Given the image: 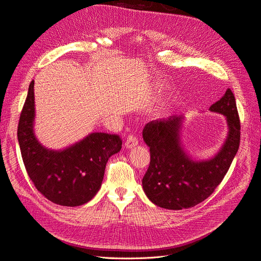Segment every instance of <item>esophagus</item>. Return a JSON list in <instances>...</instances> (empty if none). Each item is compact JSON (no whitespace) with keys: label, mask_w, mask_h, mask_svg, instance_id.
Listing matches in <instances>:
<instances>
[{"label":"esophagus","mask_w":261,"mask_h":261,"mask_svg":"<svg viewBox=\"0 0 261 261\" xmlns=\"http://www.w3.org/2000/svg\"><path fill=\"white\" fill-rule=\"evenodd\" d=\"M138 143H139L138 138L134 136V134H130V136H128L127 140H125L124 145H125V147H127V148H132L134 146H137Z\"/></svg>","instance_id":"obj_1"}]
</instances>
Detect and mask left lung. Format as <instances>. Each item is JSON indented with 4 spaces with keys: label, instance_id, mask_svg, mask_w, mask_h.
<instances>
[{
    "label": "left lung",
    "instance_id": "left-lung-1",
    "mask_svg": "<svg viewBox=\"0 0 261 261\" xmlns=\"http://www.w3.org/2000/svg\"><path fill=\"white\" fill-rule=\"evenodd\" d=\"M209 111L225 116L229 131L219 152L207 161H194L183 149L181 116L153 120L143 129L150 163L142 186L148 199L158 207L171 210L194 207L213 194L228 172L241 140V123L232 91L226 90Z\"/></svg>",
    "mask_w": 261,
    "mask_h": 261
}]
</instances>
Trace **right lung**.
<instances>
[{"label":"right lung","instance_id":"1","mask_svg":"<svg viewBox=\"0 0 261 261\" xmlns=\"http://www.w3.org/2000/svg\"><path fill=\"white\" fill-rule=\"evenodd\" d=\"M35 81H31L18 122L17 137L21 157L30 180L42 195L54 204L80 206L98 192L108 158L120 152L117 134L91 133L65 149L44 147L33 131Z\"/></svg>","mask_w":261,"mask_h":261}]
</instances>
